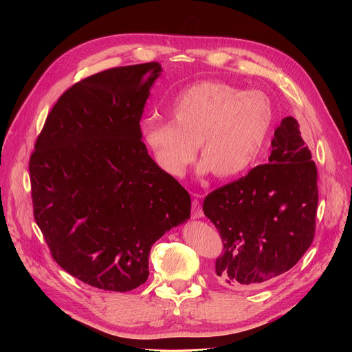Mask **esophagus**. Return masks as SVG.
Instances as JSON below:
<instances>
[{"label":"esophagus","mask_w":352,"mask_h":352,"mask_svg":"<svg viewBox=\"0 0 352 352\" xmlns=\"http://www.w3.org/2000/svg\"><path fill=\"white\" fill-rule=\"evenodd\" d=\"M202 215H204V212H202V208L199 206V201L194 199L192 201V218L194 219H199Z\"/></svg>","instance_id":"esophagus-1"}]
</instances>
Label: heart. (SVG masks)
<instances>
[{
	"instance_id": "1",
	"label": "heart",
	"mask_w": 352,
	"mask_h": 352,
	"mask_svg": "<svg viewBox=\"0 0 352 352\" xmlns=\"http://www.w3.org/2000/svg\"><path fill=\"white\" fill-rule=\"evenodd\" d=\"M173 121L148 117L142 137L160 168L186 175L199 144L198 173L219 178L245 174L260 158L274 113L260 91H241L223 81H201L184 88L170 105Z\"/></svg>"
}]
</instances>
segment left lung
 <instances>
[{
    "label": "left lung",
    "instance_id": "1",
    "mask_svg": "<svg viewBox=\"0 0 352 352\" xmlns=\"http://www.w3.org/2000/svg\"><path fill=\"white\" fill-rule=\"evenodd\" d=\"M271 146L268 164L212 191L202 206L224 243L215 272L238 289L256 288L291 270L316 231L317 166L297 120L281 121Z\"/></svg>",
    "mask_w": 352,
    "mask_h": 352
}]
</instances>
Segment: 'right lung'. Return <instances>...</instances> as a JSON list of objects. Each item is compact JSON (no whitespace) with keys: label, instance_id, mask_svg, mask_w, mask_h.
<instances>
[{"label":"right lung","instance_id":"add662e5","mask_svg":"<svg viewBox=\"0 0 352 352\" xmlns=\"http://www.w3.org/2000/svg\"><path fill=\"white\" fill-rule=\"evenodd\" d=\"M161 71L158 63L118 67L72 85L30 158L34 217L52 258L100 289L144 284L154 243L191 214L190 194L141 141Z\"/></svg>","mask_w":352,"mask_h":352}]
</instances>
